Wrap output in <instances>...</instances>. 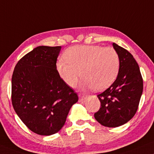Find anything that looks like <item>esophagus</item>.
Wrapping results in <instances>:
<instances>
[{
  "label": "esophagus",
  "mask_w": 154,
  "mask_h": 154,
  "mask_svg": "<svg viewBox=\"0 0 154 154\" xmlns=\"http://www.w3.org/2000/svg\"><path fill=\"white\" fill-rule=\"evenodd\" d=\"M87 97V96L86 95H84V94H80L79 95V101H83V100L85 99V98H86Z\"/></svg>",
  "instance_id": "esophagus-1"
}]
</instances>
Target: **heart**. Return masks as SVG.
Masks as SVG:
<instances>
[{
	"label": "heart",
	"mask_w": 154,
	"mask_h": 154,
	"mask_svg": "<svg viewBox=\"0 0 154 154\" xmlns=\"http://www.w3.org/2000/svg\"><path fill=\"white\" fill-rule=\"evenodd\" d=\"M63 57L65 60L57 62L56 69L62 80L71 87L76 84L81 73L83 88L103 91L114 82L120 68V58L111 47L74 45L65 51Z\"/></svg>",
	"instance_id": "b5f03b06"
}]
</instances>
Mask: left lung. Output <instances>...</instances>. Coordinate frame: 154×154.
Returning <instances> with one entry per match:
<instances>
[{
    "instance_id": "obj_1",
    "label": "left lung",
    "mask_w": 154,
    "mask_h": 154,
    "mask_svg": "<svg viewBox=\"0 0 154 154\" xmlns=\"http://www.w3.org/2000/svg\"><path fill=\"white\" fill-rule=\"evenodd\" d=\"M112 45L120 58V68L113 84L97 96L100 108L94 117L100 124L115 128L135 115L143 92V79L134 56L116 43Z\"/></svg>"
}]
</instances>
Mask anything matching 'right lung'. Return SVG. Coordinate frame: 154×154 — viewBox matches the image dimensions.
Instances as JSON below:
<instances>
[{
  "label": "right lung",
  "instance_id": "add662e5",
  "mask_svg": "<svg viewBox=\"0 0 154 154\" xmlns=\"http://www.w3.org/2000/svg\"><path fill=\"white\" fill-rule=\"evenodd\" d=\"M61 46L36 47L17 63L12 75V104L20 120L42 136L56 134L64 126L76 93L56 69Z\"/></svg>",
  "mask_w": 154,
  "mask_h": 154
}]
</instances>
